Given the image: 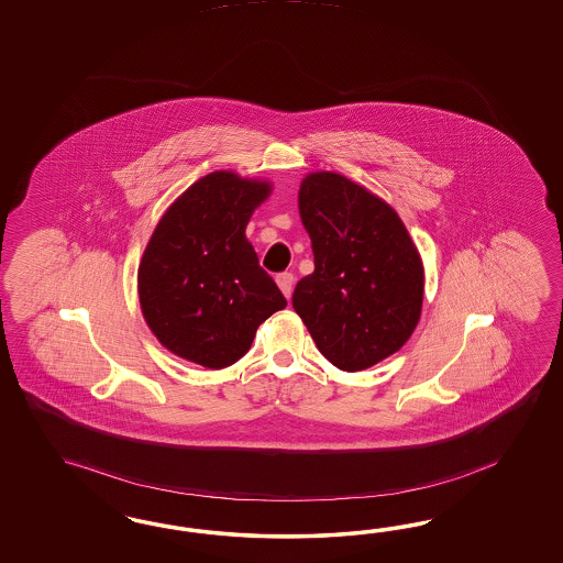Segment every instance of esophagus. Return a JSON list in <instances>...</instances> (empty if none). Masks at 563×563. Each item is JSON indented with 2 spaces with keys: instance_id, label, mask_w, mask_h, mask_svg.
<instances>
[{
  "instance_id": "34e87169",
  "label": "esophagus",
  "mask_w": 563,
  "mask_h": 563,
  "mask_svg": "<svg viewBox=\"0 0 563 563\" xmlns=\"http://www.w3.org/2000/svg\"><path fill=\"white\" fill-rule=\"evenodd\" d=\"M276 285L280 287L283 290V295L290 299V295H292V285H295V276L290 273H280L276 276Z\"/></svg>"
}]
</instances>
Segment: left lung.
Wrapping results in <instances>:
<instances>
[{"mask_svg": "<svg viewBox=\"0 0 563 563\" xmlns=\"http://www.w3.org/2000/svg\"><path fill=\"white\" fill-rule=\"evenodd\" d=\"M316 271L292 307L320 353L342 372L394 355L421 318L426 274L393 206L332 170L309 173L299 189Z\"/></svg>", "mask_w": 563, "mask_h": 563, "instance_id": "1", "label": "left lung"}]
</instances>
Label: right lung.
Segmentation results:
<instances>
[{
  "instance_id": "1",
  "label": "right lung",
  "mask_w": 563,
  "mask_h": 563,
  "mask_svg": "<svg viewBox=\"0 0 563 563\" xmlns=\"http://www.w3.org/2000/svg\"><path fill=\"white\" fill-rule=\"evenodd\" d=\"M271 184L214 170L186 189L156 224L137 268L154 336L177 357L222 369L243 357L257 325L287 306L245 227Z\"/></svg>"
}]
</instances>
